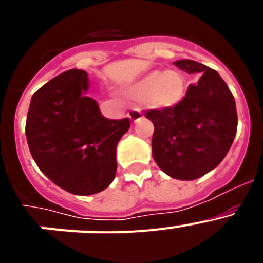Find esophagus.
I'll list each match as a JSON object with an SVG mask.
<instances>
[{
	"label": "esophagus",
	"mask_w": 263,
	"mask_h": 263,
	"mask_svg": "<svg viewBox=\"0 0 263 263\" xmlns=\"http://www.w3.org/2000/svg\"><path fill=\"white\" fill-rule=\"evenodd\" d=\"M127 116L130 117L132 122H137V121L141 120V118L143 117L142 111L139 110V109H133V110H130L129 113H127Z\"/></svg>",
	"instance_id": "34e87169"
}]
</instances>
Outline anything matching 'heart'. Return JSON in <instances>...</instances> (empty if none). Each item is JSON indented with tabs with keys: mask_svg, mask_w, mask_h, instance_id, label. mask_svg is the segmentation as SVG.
Segmentation results:
<instances>
[{
	"mask_svg": "<svg viewBox=\"0 0 263 263\" xmlns=\"http://www.w3.org/2000/svg\"><path fill=\"white\" fill-rule=\"evenodd\" d=\"M184 92L183 78L175 71H153L130 88V93L138 101H147L158 108L174 106L182 100Z\"/></svg>",
	"mask_w": 263,
	"mask_h": 263,
	"instance_id": "1",
	"label": "heart"
}]
</instances>
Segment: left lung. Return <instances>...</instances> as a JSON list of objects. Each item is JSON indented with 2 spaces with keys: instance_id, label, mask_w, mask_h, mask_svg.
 Here are the masks:
<instances>
[{
  "instance_id": "8db88e82",
  "label": "left lung",
  "mask_w": 263,
  "mask_h": 263,
  "mask_svg": "<svg viewBox=\"0 0 263 263\" xmlns=\"http://www.w3.org/2000/svg\"><path fill=\"white\" fill-rule=\"evenodd\" d=\"M187 73H199L196 84L176 105L150 109L153 158L159 168L179 180H194L221 163L237 133L236 101L215 69L195 60L174 63Z\"/></svg>"
}]
</instances>
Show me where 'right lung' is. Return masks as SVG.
Here are the masks:
<instances>
[{
    "mask_svg": "<svg viewBox=\"0 0 263 263\" xmlns=\"http://www.w3.org/2000/svg\"><path fill=\"white\" fill-rule=\"evenodd\" d=\"M88 75L68 69L32 95L26 138L39 170L73 195L105 190L117 171L116 147L130 118L110 120L87 97Z\"/></svg>",
    "mask_w": 263,
    "mask_h": 263,
    "instance_id": "add662e5",
    "label": "right lung"
}]
</instances>
